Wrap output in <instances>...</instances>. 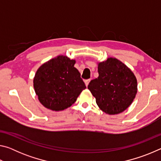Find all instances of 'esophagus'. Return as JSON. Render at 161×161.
Instances as JSON below:
<instances>
[{
	"label": "esophagus",
	"mask_w": 161,
	"mask_h": 161,
	"mask_svg": "<svg viewBox=\"0 0 161 161\" xmlns=\"http://www.w3.org/2000/svg\"><path fill=\"white\" fill-rule=\"evenodd\" d=\"M90 80H86L84 81V82H85V84H86V86H88V84H89V81H90Z\"/></svg>",
	"instance_id": "esophagus-1"
}]
</instances>
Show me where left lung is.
<instances>
[{"label":"left lung","mask_w":161,"mask_h":161,"mask_svg":"<svg viewBox=\"0 0 161 161\" xmlns=\"http://www.w3.org/2000/svg\"><path fill=\"white\" fill-rule=\"evenodd\" d=\"M99 77L92 80L88 89L103 112L114 115L131 104L137 93V80L126 64L109 58L98 63Z\"/></svg>","instance_id":"8db88e82"}]
</instances>
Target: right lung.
I'll list each match as a JSON object with an SVG mask.
<instances>
[{"mask_svg": "<svg viewBox=\"0 0 161 161\" xmlns=\"http://www.w3.org/2000/svg\"><path fill=\"white\" fill-rule=\"evenodd\" d=\"M75 62L67 56L59 55L38 68L33 86L45 108L55 111L66 109L86 89L80 72L74 67Z\"/></svg>", "mask_w": 161, "mask_h": 161, "instance_id": "1", "label": "right lung"}]
</instances>
